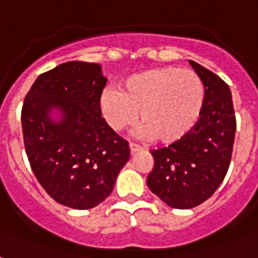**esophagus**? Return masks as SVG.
I'll return each mask as SVG.
<instances>
[{
	"label": "esophagus",
	"mask_w": 258,
	"mask_h": 258,
	"mask_svg": "<svg viewBox=\"0 0 258 258\" xmlns=\"http://www.w3.org/2000/svg\"><path fill=\"white\" fill-rule=\"evenodd\" d=\"M142 147L139 145H137V143H130V151H131V154H135L138 153V151H141Z\"/></svg>",
	"instance_id": "1"
}]
</instances>
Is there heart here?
<instances>
[{"mask_svg":"<svg viewBox=\"0 0 258 258\" xmlns=\"http://www.w3.org/2000/svg\"><path fill=\"white\" fill-rule=\"evenodd\" d=\"M205 96L204 82L194 71L163 67L130 76L121 89H105L100 111L112 131H123L139 119L143 135L169 143L197 124Z\"/></svg>","mask_w":258,"mask_h":258,"instance_id":"b5f03b06","label":"heart"}]
</instances>
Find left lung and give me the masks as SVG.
Returning <instances> with one entry per match:
<instances>
[{
    "mask_svg": "<svg viewBox=\"0 0 258 258\" xmlns=\"http://www.w3.org/2000/svg\"><path fill=\"white\" fill-rule=\"evenodd\" d=\"M190 64L205 84V104L197 124L167 147L153 150L147 186L174 209L196 208L222 183L232 159L236 115L226 83L198 62Z\"/></svg>",
    "mask_w": 258,
    "mask_h": 258,
    "instance_id": "1",
    "label": "left lung"
}]
</instances>
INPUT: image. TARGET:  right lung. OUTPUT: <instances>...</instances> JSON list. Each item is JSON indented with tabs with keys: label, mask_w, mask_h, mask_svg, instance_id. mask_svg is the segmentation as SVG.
<instances>
[{
	"label": "right lung",
	"mask_w": 258,
	"mask_h": 258,
	"mask_svg": "<svg viewBox=\"0 0 258 258\" xmlns=\"http://www.w3.org/2000/svg\"><path fill=\"white\" fill-rule=\"evenodd\" d=\"M105 83L99 64L64 62L36 79L22 105L30 167L44 190L68 208L101 204L130 159L128 142L101 117ZM53 110L58 121L50 116Z\"/></svg>",
	"instance_id": "1"
}]
</instances>
